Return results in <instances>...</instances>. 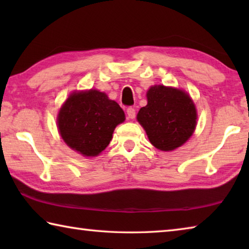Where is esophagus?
Returning a JSON list of instances; mask_svg holds the SVG:
<instances>
[{"mask_svg":"<svg viewBox=\"0 0 249 249\" xmlns=\"http://www.w3.org/2000/svg\"><path fill=\"white\" fill-rule=\"evenodd\" d=\"M126 113H127L128 119H130V120L135 119V116H136V109L132 107H129L127 109H126Z\"/></svg>","mask_w":249,"mask_h":249,"instance_id":"1","label":"esophagus"}]
</instances>
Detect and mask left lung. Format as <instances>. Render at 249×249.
<instances>
[{"label":"left lung","mask_w":249,"mask_h":249,"mask_svg":"<svg viewBox=\"0 0 249 249\" xmlns=\"http://www.w3.org/2000/svg\"><path fill=\"white\" fill-rule=\"evenodd\" d=\"M146 107L137 120L145 128L151 144L162 151L178 148L193 133L196 124L195 104L185 92L163 86L151 87Z\"/></svg>","instance_id":"obj_1"}]
</instances>
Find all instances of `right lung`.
<instances>
[{"mask_svg": "<svg viewBox=\"0 0 249 249\" xmlns=\"http://www.w3.org/2000/svg\"><path fill=\"white\" fill-rule=\"evenodd\" d=\"M125 120L123 109L103 92L71 94L58 115L59 132L67 145L83 156H96L107 148L116 125Z\"/></svg>", "mask_w": 249, "mask_h": 249, "instance_id": "add662e5", "label": "right lung"}]
</instances>
